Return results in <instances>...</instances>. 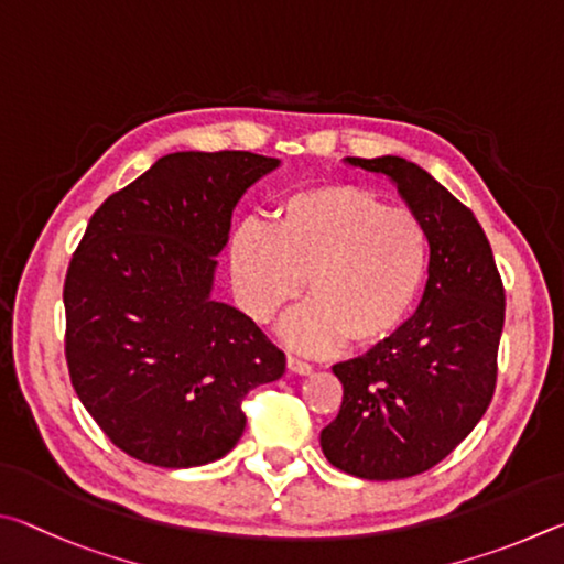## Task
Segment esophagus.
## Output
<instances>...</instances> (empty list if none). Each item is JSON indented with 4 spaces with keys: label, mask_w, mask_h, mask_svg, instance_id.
Here are the masks:
<instances>
[{
    "label": "esophagus",
    "mask_w": 564,
    "mask_h": 564,
    "mask_svg": "<svg viewBox=\"0 0 564 564\" xmlns=\"http://www.w3.org/2000/svg\"><path fill=\"white\" fill-rule=\"evenodd\" d=\"M288 369L294 371V373H302V377H307V373L314 371V367L310 361H302L297 357H288Z\"/></svg>",
    "instance_id": "obj_1"
}]
</instances>
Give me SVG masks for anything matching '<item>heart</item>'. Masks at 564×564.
Segmentation results:
<instances>
[{
	"mask_svg": "<svg viewBox=\"0 0 564 564\" xmlns=\"http://www.w3.org/2000/svg\"><path fill=\"white\" fill-rule=\"evenodd\" d=\"M431 264L429 230L403 207L359 185H319L276 203L270 227L245 225L230 240V272L260 324L300 300L284 327L292 347L327 351L389 341L409 322Z\"/></svg>",
	"mask_w": 564,
	"mask_h": 564,
	"instance_id": "b5f03b06",
	"label": "heart"
}]
</instances>
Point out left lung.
I'll return each mask as SVG.
<instances>
[{"label": "left lung", "instance_id": "obj_1", "mask_svg": "<svg viewBox=\"0 0 564 564\" xmlns=\"http://www.w3.org/2000/svg\"><path fill=\"white\" fill-rule=\"evenodd\" d=\"M347 163L397 183L426 225L431 264L419 310L397 337L332 367L344 397L319 443L349 476L401 480L441 463L488 411L506 290L476 215L436 177L399 155Z\"/></svg>", "mask_w": 564, "mask_h": 564}]
</instances>
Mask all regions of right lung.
<instances>
[{"label": "right lung", "mask_w": 564, "mask_h": 564, "mask_svg": "<svg viewBox=\"0 0 564 564\" xmlns=\"http://www.w3.org/2000/svg\"><path fill=\"white\" fill-rule=\"evenodd\" d=\"M276 165L250 151L163 155L88 220L64 282L66 364L86 411L135 460L223 458L247 391L284 373L262 329L210 297L235 205Z\"/></svg>", "instance_id": "right-lung-1"}]
</instances>
